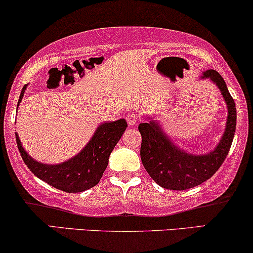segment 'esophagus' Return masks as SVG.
I'll list each match as a JSON object with an SVG mask.
<instances>
[{
    "instance_id": "34e87169",
    "label": "esophagus",
    "mask_w": 253,
    "mask_h": 253,
    "mask_svg": "<svg viewBox=\"0 0 253 253\" xmlns=\"http://www.w3.org/2000/svg\"><path fill=\"white\" fill-rule=\"evenodd\" d=\"M126 118L129 126H135L137 122L139 121V116L137 114H135V112H130V114H127Z\"/></svg>"
}]
</instances>
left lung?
<instances>
[{
  "label": "left lung",
  "mask_w": 253,
  "mask_h": 253,
  "mask_svg": "<svg viewBox=\"0 0 253 253\" xmlns=\"http://www.w3.org/2000/svg\"><path fill=\"white\" fill-rule=\"evenodd\" d=\"M203 79H210L217 84L229 110L225 132L214 151L203 156L188 155L174 148L155 122L138 126L142 163L151 178L164 189L186 190L205 182L219 169L231 148L237 120L235 101L216 70L205 71Z\"/></svg>",
  "instance_id": "1"
}]
</instances>
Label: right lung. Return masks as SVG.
<instances>
[{
	"mask_svg": "<svg viewBox=\"0 0 253 253\" xmlns=\"http://www.w3.org/2000/svg\"><path fill=\"white\" fill-rule=\"evenodd\" d=\"M24 85L18 98L22 101ZM126 129V122L120 120L98 126L88 145L68 162L58 165H46L28 156L16 133V143L22 160L31 172L54 188L64 192H82L97 185L108 167L109 156Z\"/></svg>",
	"mask_w": 253,
	"mask_h": 253,
	"instance_id": "obj_1",
	"label": "right lung"
}]
</instances>
